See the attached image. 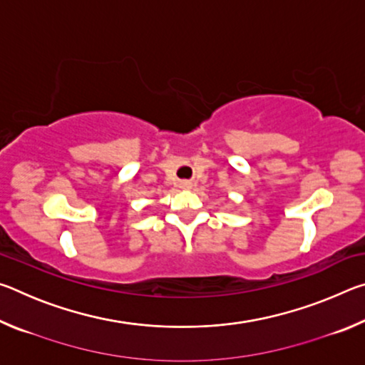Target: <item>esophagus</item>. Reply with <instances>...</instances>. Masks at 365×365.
<instances>
[{
  "mask_svg": "<svg viewBox=\"0 0 365 365\" xmlns=\"http://www.w3.org/2000/svg\"><path fill=\"white\" fill-rule=\"evenodd\" d=\"M180 185H182V188H190V185H191V183H190L188 180H183Z\"/></svg>",
  "mask_w": 365,
  "mask_h": 365,
  "instance_id": "1",
  "label": "esophagus"
}]
</instances>
